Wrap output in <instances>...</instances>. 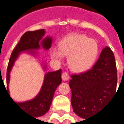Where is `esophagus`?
Segmentation results:
<instances>
[{
  "instance_id": "34e87169",
  "label": "esophagus",
  "mask_w": 124,
  "mask_h": 124,
  "mask_svg": "<svg viewBox=\"0 0 124 124\" xmlns=\"http://www.w3.org/2000/svg\"><path fill=\"white\" fill-rule=\"evenodd\" d=\"M62 78L64 81H67L69 79V75L66 72H64L62 74Z\"/></svg>"
}]
</instances>
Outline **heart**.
Masks as SVG:
<instances>
[{
  "label": "heart",
  "mask_w": 124,
  "mask_h": 124,
  "mask_svg": "<svg viewBox=\"0 0 124 124\" xmlns=\"http://www.w3.org/2000/svg\"><path fill=\"white\" fill-rule=\"evenodd\" d=\"M99 52L97 42L83 34L70 33L61 39L59 48L51 50V56L58 63L68 56V65L75 73H82L91 68Z\"/></svg>",
  "instance_id": "heart-1"
}]
</instances>
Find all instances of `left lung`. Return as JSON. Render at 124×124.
Instances as JSON below:
<instances>
[{"label": "left lung", "instance_id": "1", "mask_svg": "<svg viewBox=\"0 0 124 124\" xmlns=\"http://www.w3.org/2000/svg\"><path fill=\"white\" fill-rule=\"evenodd\" d=\"M71 78L69 86L74 113L83 119L98 113L116 93L117 75L112 50L106 46L91 70L71 75Z\"/></svg>", "mask_w": 124, "mask_h": 124}]
</instances>
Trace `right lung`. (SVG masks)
Returning a JSON list of instances; mask_svg holds the SVG:
<instances>
[{
    "label": "right lung",
    "instance_id": "obj_1",
    "mask_svg": "<svg viewBox=\"0 0 124 124\" xmlns=\"http://www.w3.org/2000/svg\"><path fill=\"white\" fill-rule=\"evenodd\" d=\"M45 33L46 31L44 29L24 33L23 36L20 38L19 42L12 51L7 70V89L5 86L6 91L8 90L7 92L8 93L9 95L10 73L14 65V63L18 58L20 54L28 53L32 56L36 57L38 55L37 50L42 48L45 51H48L51 48L53 41L52 37H44ZM42 64L44 65L43 69L46 70V64L43 62ZM61 75V69L56 71L46 73L40 91L34 98L23 102H16L13 100H12L21 110L30 114L31 115H33L35 117L44 115L45 113L49 111L52 103L55 91L57 87L62 82Z\"/></svg>",
    "mask_w": 124,
    "mask_h": 124
}]
</instances>
